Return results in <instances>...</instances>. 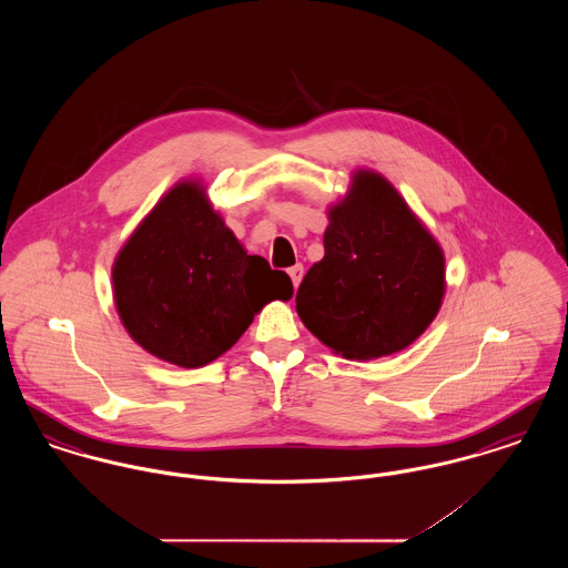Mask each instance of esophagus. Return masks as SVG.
<instances>
[{
	"label": "esophagus",
	"instance_id": "esophagus-1",
	"mask_svg": "<svg viewBox=\"0 0 568 568\" xmlns=\"http://www.w3.org/2000/svg\"><path fill=\"white\" fill-rule=\"evenodd\" d=\"M287 272H290V276H292V281H294V287H297L300 281H302V274H304V266L296 264V266H292Z\"/></svg>",
	"mask_w": 568,
	"mask_h": 568
}]
</instances>
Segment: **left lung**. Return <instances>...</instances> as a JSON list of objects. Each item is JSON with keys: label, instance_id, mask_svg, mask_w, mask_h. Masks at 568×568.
I'll return each mask as SVG.
<instances>
[{"label": "left lung", "instance_id": "left-lung-1", "mask_svg": "<svg viewBox=\"0 0 568 568\" xmlns=\"http://www.w3.org/2000/svg\"><path fill=\"white\" fill-rule=\"evenodd\" d=\"M445 292L440 246L383 176L357 172L329 213L324 260L304 274L296 311L322 343L373 359L408 347Z\"/></svg>", "mask_w": 568, "mask_h": 568}]
</instances>
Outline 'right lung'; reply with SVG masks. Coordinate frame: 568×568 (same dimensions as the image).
<instances>
[{
	"mask_svg": "<svg viewBox=\"0 0 568 568\" xmlns=\"http://www.w3.org/2000/svg\"><path fill=\"white\" fill-rule=\"evenodd\" d=\"M114 302L146 352L197 368L227 352L271 300H290L292 278L246 255L204 191L183 183L153 209L119 253Z\"/></svg>",
	"mask_w": 568,
	"mask_h": 568,
	"instance_id": "1",
	"label": "right lung"
}]
</instances>
